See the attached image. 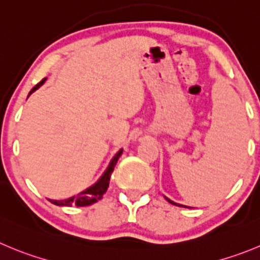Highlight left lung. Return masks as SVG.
I'll return each mask as SVG.
<instances>
[{
	"mask_svg": "<svg viewBox=\"0 0 260 260\" xmlns=\"http://www.w3.org/2000/svg\"><path fill=\"white\" fill-rule=\"evenodd\" d=\"M166 199H167V200H168V201H169V203H171V204H173V205H177V207H183V205H179V204H177V203H174V201L169 200V199H168V198H166ZM185 208H187V207H185Z\"/></svg>",
	"mask_w": 260,
	"mask_h": 260,
	"instance_id": "8db88e82",
	"label": "left lung"
}]
</instances>
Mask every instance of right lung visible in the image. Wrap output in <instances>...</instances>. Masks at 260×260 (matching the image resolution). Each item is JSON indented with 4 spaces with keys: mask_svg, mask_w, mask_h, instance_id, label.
Wrapping results in <instances>:
<instances>
[{
    "mask_svg": "<svg viewBox=\"0 0 260 260\" xmlns=\"http://www.w3.org/2000/svg\"><path fill=\"white\" fill-rule=\"evenodd\" d=\"M45 79L46 78H43L37 86L33 87L30 93L33 91H36V89H37L38 87L45 82ZM122 152L123 150H119V151L116 152V155L110 161V164H109L105 173L103 174V177H101V178L99 179L93 186H91L89 188L84 190L83 192L78 193L77 196H73V198L67 199V200H50L51 203L55 204V205H59V207H72V205H75V207H87V205H91V204L96 203V201H99L100 199H103V195L106 192V190H108L109 187V181H110L111 173H113L116 161H118L119 156L122 155Z\"/></svg>",
    "mask_w": 260,
    "mask_h": 260,
    "instance_id": "right-lung-1",
    "label": "right lung"
}]
</instances>
